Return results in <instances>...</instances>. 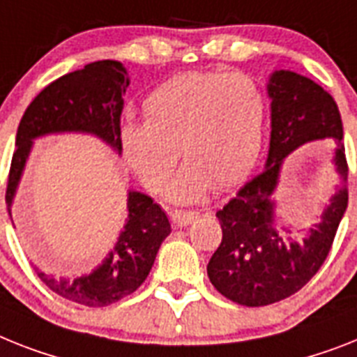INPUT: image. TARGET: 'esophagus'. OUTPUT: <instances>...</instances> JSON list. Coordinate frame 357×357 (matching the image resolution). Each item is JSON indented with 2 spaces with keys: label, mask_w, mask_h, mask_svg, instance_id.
I'll list each match as a JSON object with an SVG mask.
<instances>
[{
  "label": "esophagus",
  "mask_w": 357,
  "mask_h": 357,
  "mask_svg": "<svg viewBox=\"0 0 357 357\" xmlns=\"http://www.w3.org/2000/svg\"><path fill=\"white\" fill-rule=\"evenodd\" d=\"M199 217V211H188V210H172L169 211V219H172L173 226L182 228V226L191 225L193 220Z\"/></svg>",
  "instance_id": "1"
}]
</instances>
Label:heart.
<instances>
[{
    "mask_svg": "<svg viewBox=\"0 0 357 357\" xmlns=\"http://www.w3.org/2000/svg\"><path fill=\"white\" fill-rule=\"evenodd\" d=\"M268 102L248 75L222 70L182 73L160 84L144 100L146 122H129L120 147L147 190L164 188L185 158L167 197L191 202L213 184L217 190L244 181L263 147Z\"/></svg>",
    "mask_w": 357,
    "mask_h": 357,
    "instance_id": "obj_1",
    "label": "heart"
}]
</instances>
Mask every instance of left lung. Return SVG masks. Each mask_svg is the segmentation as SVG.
<instances>
[{
  "instance_id": "left-lung-1",
  "label": "left lung",
  "mask_w": 357,
  "mask_h": 357,
  "mask_svg": "<svg viewBox=\"0 0 357 357\" xmlns=\"http://www.w3.org/2000/svg\"><path fill=\"white\" fill-rule=\"evenodd\" d=\"M272 98V135L264 172L237 191L217 219L222 241L208 263L215 290L243 306L282 301L310 281L331 253L349 191L340 188L321 213V222L305 238L275 225L272 200L284 157L312 140L334 138L335 169L349 176L344 158L343 122L337 104L321 85L291 70H275L268 82Z\"/></svg>"
}]
</instances>
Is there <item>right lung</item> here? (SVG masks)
Listing matches in <instances>:
<instances>
[{"label":"right lung","instance_id":"1","mask_svg":"<svg viewBox=\"0 0 357 357\" xmlns=\"http://www.w3.org/2000/svg\"><path fill=\"white\" fill-rule=\"evenodd\" d=\"M129 85L128 70L120 61L102 60L69 73L49 84L32 100L17 126L7 181L8 213L22 181L32 140L49 132H93L116 151L120 147L122 94ZM128 225L105 261L89 275L54 278L38 270V278L54 294L78 305L100 308L131 296L149 275L162 241L172 234L167 215L151 197L129 191Z\"/></svg>","mask_w":357,"mask_h":357}]
</instances>
